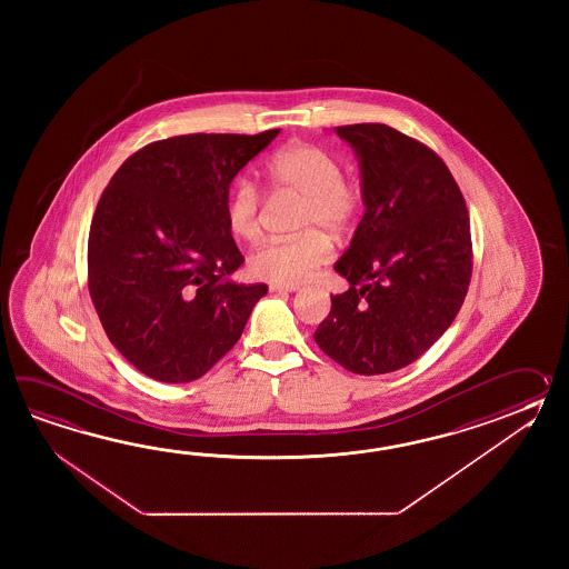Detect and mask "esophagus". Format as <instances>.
<instances>
[{
	"instance_id": "obj_1",
	"label": "esophagus",
	"mask_w": 569,
	"mask_h": 569,
	"mask_svg": "<svg viewBox=\"0 0 569 569\" xmlns=\"http://www.w3.org/2000/svg\"><path fill=\"white\" fill-rule=\"evenodd\" d=\"M270 290L272 292H295V290H299V284H270Z\"/></svg>"
}]
</instances>
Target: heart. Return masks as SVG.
<instances>
[{"mask_svg":"<svg viewBox=\"0 0 569 569\" xmlns=\"http://www.w3.org/2000/svg\"><path fill=\"white\" fill-rule=\"evenodd\" d=\"M272 191L301 197L295 216L297 238L262 246L250 256L248 270L256 279L277 284H297L311 279L331 258L333 246L326 233H346L360 211V191L346 181L338 158L315 144H290L267 162ZM264 199L254 182H233L226 197V223L240 242L262 238Z\"/></svg>","mask_w":569,"mask_h":569,"instance_id":"heart-1","label":"heart"}]
</instances>
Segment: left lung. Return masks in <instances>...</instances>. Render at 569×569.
<instances>
[{"mask_svg": "<svg viewBox=\"0 0 569 569\" xmlns=\"http://www.w3.org/2000/svg\"><path fill=\"white\" fill-rule=\"evenodd\" d=\"M362 167L363 213L315 341L353 375L395 372L446 333L472 279L470 216L446 162L385 123L336 128Z\"/></svg>", "mask_w": 569, "mask_h": 569, "instance_id": "8db88e82", "label": "left lung"}]
</instances>
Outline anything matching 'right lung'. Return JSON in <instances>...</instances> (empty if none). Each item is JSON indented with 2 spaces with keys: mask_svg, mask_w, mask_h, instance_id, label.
<instances>
[{
  "mask_svg": "<svg viewBox=\"0 0 569 569\" xmlns=\"http://www.w3.org/2000/svg\"><path fill=\"white\" fill-rule=\"evenodd\" d=\"M280 130L187 133L133 152L97 203L87 284L116 350L160 382L206 375L268 287L228 280L243 256L226 223L230 182Z\"/></svg>",
  "mask_w": 569,
  "mask_h": 569,
  "instance_id": "right-lung-1",
  "label": "right lung"
}]
</instances>
